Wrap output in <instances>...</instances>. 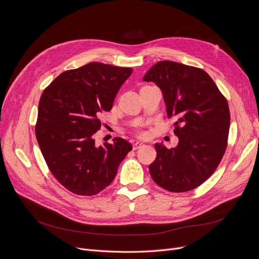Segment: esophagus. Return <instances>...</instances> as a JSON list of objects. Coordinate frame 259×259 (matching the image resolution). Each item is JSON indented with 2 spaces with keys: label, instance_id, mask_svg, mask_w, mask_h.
Returning a JSON list of instances; mask_svg holds the SVG:
<instances>
[{
  "label": "esophagus",
  "instance_id": "esophagus-1",
  "mask_svg": "<svg viewBox=\"0 0 259 259\" xmlns=\"http://www.w3.org/2000/svg\"><path fill=\"white\" fill-rule=\"evenodd\" d=\"M144 144L142 143V142H140V141H137V142H135L134 144H133V150H138V149H140V147H142Z\"/></svg>",
  "mask_w": 259,
  "mask_h": 259
}]
</instances>
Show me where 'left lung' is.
<instances>
[{
	"label": "left lung",
	"instance_id": "1",
	"mask_svg": "<svg viewBox=\"0 0 259 259\" xmlns=\"http://www.w3.org/2000/svg\"><path fill=\"white\" fill-rule=\"evenodd\" d=\"M162 91L168 118L176 119L178 144L156 143L150 173L161 188L183 193L196 189L215 171L227 149L230 109L208 73L175 61H159L143 77Z\"/></svg>",
	"mask_w": 259,
	"mask_h": 259
}]
</instances>
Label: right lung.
Returning <instances> with one entry per match:
<instances>
[{
    "instance_id": "1",
    "label": "right lung",
    "mask_w": 259,
    "mask_h": 259,
    "mask_svg": "<svg viewBox=\"0 0 259 259\" xmlns=\"http://www.w3.org/2000/svg\"><path fill=\"white\" fill-rule=\"evenodd\" d=\"M132 68L90 62L66 70L43 91L35 137L54 177L71 193L93 196L109 186L132 145L121 137L97 146L98 116L112 109Z\"/></svg>"
}]
</instances>
